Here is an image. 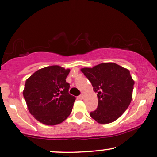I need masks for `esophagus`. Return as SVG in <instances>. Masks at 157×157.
I'll return each mask as SVG.
<instances>
[{"mask_svg": "<svg viewBox=\"0 0 157 157\" xmlns=\"http://www.w3.org/2000/svg\"><path fill=\"white\" fill-rule=\"evenodd\" d=\"M83 97H84L83 94H80V95L79 96V97H78V99H83Z\"/></svg>", "mask_w": 157, "mask_h": 157, "instance_id": "34e87169", "label": "esophagus"}]
</instances>
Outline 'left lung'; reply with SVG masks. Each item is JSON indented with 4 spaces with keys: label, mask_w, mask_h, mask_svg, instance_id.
I'll return each instance as SVG.
<instances>
[{
    "label": "left lung",
    "mask_w": 157,
    "mask_h": 157,
    "mask_svg": "<svg viewBox=\"0 0 157 157\" xmlns=\"http://www.w3.org/2000/svg\"><path fill=\"white\" fill-rule=\"evenodd\" d=\"M81 71L97 93L98 107L90 116L99 124L118 119L126 110L132 98L133 79L128 69L115 63H103Z\"/></svg>",
    "instance_id": "1"
}]
</instances>
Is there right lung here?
Instances as JSON below:
<instances>
[{
	"label": "right lung",
	"mask_w": 157,
	"mask_h": 157,
	"mask_svg": "<svg viewBox=\"0 0 157 157\" xmlns=\"http://www.w3.org/2000/svg\"><path fill=\"white\" fill-rule=\"evenodd\" d=\"M70 69L50 66L39 69L25 81L23 97L32 116L46 125H56L68 118L75 98L69 94L66 78Z\"/></svg>",
	"instance_id": "1"
}]
</instances>
